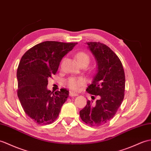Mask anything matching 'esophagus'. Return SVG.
<instances>
[{"label": "esophagus", "instance_id": "esophagus-1", "mask_svg": "<svg viewBox=\"0 0 151 151\" xmlns=\"http://www.w3.org/2000/svg\"><path fill=\"white\" fill-rule=\"evenodd\" d=\"M69 95L71 96H78V94H77V93H74V92L71 91V92L69 93Z\"/></svg>", "mask_w": 151, "mask_h": 151}]
</instances>
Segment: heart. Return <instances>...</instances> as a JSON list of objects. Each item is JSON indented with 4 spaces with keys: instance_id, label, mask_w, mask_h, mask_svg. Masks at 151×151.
I'll return each instance as SVG.
<instances>
[{
    "instance_id": "b5f03b06",
    "label": "heart",
    "mask_w": 151,
    "mask_h": 151,
    "mask_svg": "<svg viewBox=\"0 0 151 151\" xmlns=\"http://www.w3.org/2000/svg\"><path fill=\"white\" fill-rule=\"evenodd\" d=\"M76 58L78 63L87 61L89 62V57L86 53L83 52H78L76 55ZM84 83V80L82 78H71L68 81V86L70 89L73 90H78L80 87L83 85Z\"/></svg>"
}]
</instances>
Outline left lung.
I'll return each mask as SVG.
<instances>
[{"label": "left lung", "instance_id": "obj_1", "mask_svg": "<svg viewBox=\"0 0 151 151\" xmlns=\"http://www.w3.org/2000/svg\"><path fill=\"white\" fill-rule=\"evenodd\" d=\"M97 64L96 73L87 92L99 96L95 102L87 100L80 118L92 127H99L114 117L124 98L125 73L120 60L106 45L86 42Z\"/></svg>", "mask_w": 151, "mask_h": 151}]
</instances>
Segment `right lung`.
I'll list each match as a JSON object with an SVG mask.
<instances>
[{"instance_id":"obj_1","label":"right lung","mask_w":151,"mask_h":151,"mask_svg":"<svg viewBox=\"0 0 151 151\" xmlns=\"http://www.w3.org/2000/svg\"><path fill=\"white\" fill-rule=\"evenodd\" d=\"M78 43L45 41L35 45L21 58L17 72V94L26 114L38 124H50L58 116L69 91L53 93L48 78L55 75L60 62Z\"/></svg>"}]
</instances>
